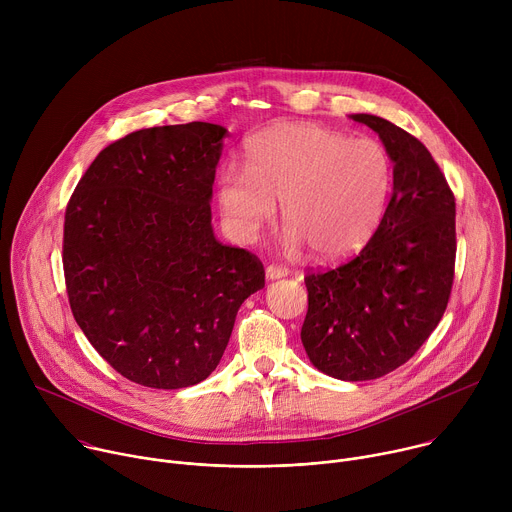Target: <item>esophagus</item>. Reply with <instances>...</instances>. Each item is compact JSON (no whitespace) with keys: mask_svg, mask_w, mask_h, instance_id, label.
<instances>
[{"mask_svg":"<svg viewBox=\"0 0 512 512\" xmlns=\"http://www.w3.org/2000/svg\"><path fill=\"white\" fill-rule=\"evenodd\" d=\"M287 269L285 267H279V265H269L267 269H265V277L269 279V281H273V279H281V277H287Z\"/></svg>","mask_w":512,"mask_h":512,"instance_id":"34e87169","label":"esophagus"}]
</instances>
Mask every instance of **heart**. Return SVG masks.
<instances>
[{
  "mask_svg": "<svg viewBox=\"0 0 512 512\" xmlns=\"http://www.w3.org/2000/svg\"><path fill=\"white\" fill-rule=\"evenodd\" d=\"M245 168L229 166L216 178V204L231 237L253 243L281 202L287 251L306 243L324 259L350 255L375 235L395 176L383 143L312 123H279L253 135Z\"/></svg>",
  "mask_w": 512,
  "mask_h": 512,
  "instance_id": "b5f03b06",
  "label": "heart"
}]
</instances>
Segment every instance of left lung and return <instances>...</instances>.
<instances>
[{
  "label": "left lung",
  "mask_w": 512,
  "mask_h": 512,
  "mask_svg": "<svg viewBox=\"0 0 512 512\" xmlns=\"http://www.w3.org/2000/svg\"><path fill=\"white\" fill-rule=\"evenodd\" d=\"M393 160V192L371 241L340 267L306 277L302 342L318 371L379 379L440 324L454 283L456 200L425 145L391 121L356 113Z\"/></svg>",
  "instance_id": "8db88e82"
}]
</instances>
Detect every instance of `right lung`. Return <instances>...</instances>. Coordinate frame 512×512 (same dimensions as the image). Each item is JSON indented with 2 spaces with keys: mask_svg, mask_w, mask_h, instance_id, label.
<instances>
[{
  "mask_svg": "<svg viewBox=\"0 0 512 512\" xmlns=\"http://www.w3.org/2000/svg\"><path fill=\"white\" fill-rule=\"evenodd\" d=\"M223 125L133 131L89 166L64 214L72 316L125 379L184 389L221 362L261 261L212 231Z\"/></svg>",
  "mask_w": 512,
  "mask_h": 512,
  "instance_id": "obj_1",
  "label": "right lung"
}]
</instances>
